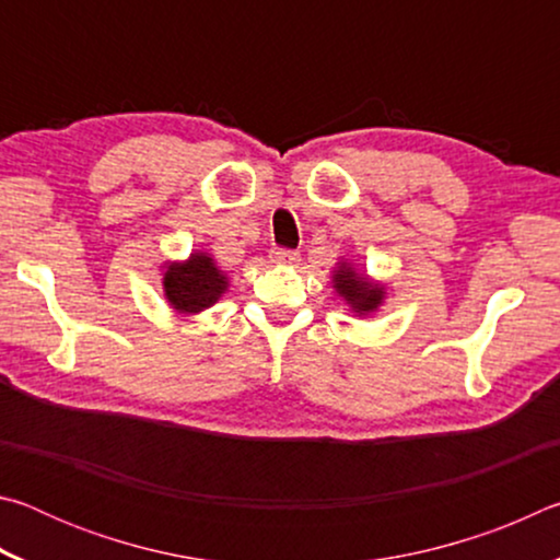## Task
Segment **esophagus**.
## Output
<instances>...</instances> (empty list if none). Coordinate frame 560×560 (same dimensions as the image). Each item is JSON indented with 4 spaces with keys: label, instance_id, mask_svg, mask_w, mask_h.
I'll list each match as a JSON object with an SVG mask.
<instances>
[{
    "label": "esophagus",
    "instance_id": "esophagus-1",
    "mask_svg": "<svg viewBox=\"0 0 560 560\" xmlns=\"http://www.w3.org/2000/svg\"><path fill=\"white\" fill-rule=\"evenodd\" d=\"M271 259L281 264V267H293V264L299 261V254L291 252V249H273L271 252Z\"/></svg>",
    "mask_w": 560,
    "mask_h": 560
}]
</instances>
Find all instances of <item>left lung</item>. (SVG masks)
I'll return each instance as SVG.
<instances>
[{"instance_id":"1","label":"left lung","mask_w":560,"mask_h":560,"mask_svg":"<svg viewBox=\"0 0 560 560\" xmlns=\"http://www.w3.org/2000/svg\"><path fill=\"white\" fill-rule=\"evenodd\" d=\"M330 287H334L336 296L343 299L346 306L360 318L377 314L387 299L385 283L373 279L368 271L358 269L350 259L336 261L334 271H330Z\"/></svg>"}]
</instances>
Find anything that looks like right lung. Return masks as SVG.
<instances>
[{"label":"right lung","instance_id":"obj_1","mask_svg":"<svg viewBox=\"0 0 560 560\" xmlns=\"http://www.w3.org/2000/svg\"><path fill=\"white\" fill-rule=\"evenodd\" d=\"M160 269H163L160 283H163L165 301L179 316L202 314L230 291V277L217 267L210 252L195 249L187 259H167Z\"/></svg>","mask_w":560,"mask_h":560}]
</instances>
